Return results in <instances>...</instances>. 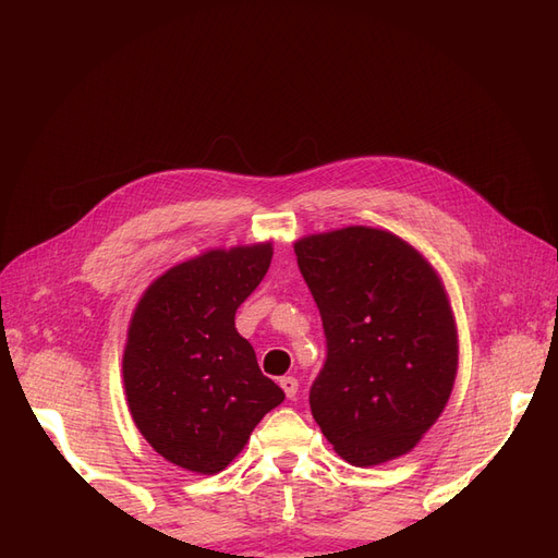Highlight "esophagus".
<instances>
[{"label": "esophagus", "instance_id": "obj_1", "mask_svg": "<svg viewBox=\"0 0 558 558\" xmlns=\"http://www.w3.org/2000/svg\"><path fill=\"white\" fill-rule=\"evenodd\" d=\"M279 386L283 388V393L289 396V398H295V393H298V379L295 377H281L279 379Z\"/></svg>", "mask_w": 558, "mask_h": 558}]
</instances>
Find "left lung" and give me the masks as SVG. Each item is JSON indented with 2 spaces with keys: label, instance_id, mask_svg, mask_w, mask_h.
<instances>
[{
  "label": "left lung",
  "instance_id": "1",
  "mask_svg": "<svg viewBox=\"0 0 558 558\" xmlns=\"http://www.w3.org/2000/svg\"><path fill=\"white\" fill-rule=\"evenodd\" d=\"M324 320L328 359L310 404L351 465L412 451L445 412L459 369V330L445 283L398 234L347 226L295 244Z\"/></svg>",
  "mask_w": 558,
  "mask_h": 558
}]
</instances>
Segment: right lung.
Wrapping results in <instances>:
<instances>
[{
    "instance_id": "obj_1",
    "label": "right lung",
    "mask_w": 558,
    "mask_h": 558,
    "mask_svg": "<svg viewBox=\"0 0 558 558\" xmlns=\"http://www.w3.org/2000/svg\"><path fill=\"white\" fill-rule=\"evenodd\" d=\"M272 253V242L202 251L150 281L132 312L128 410L162 459L197 475L226 470L286 398L234 328Z\"/></svg>"
}]
</instances>
